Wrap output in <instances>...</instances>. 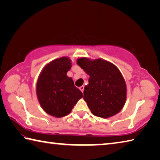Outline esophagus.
Instances as JSON below:
<instances>
[{
	"instance_id": "1",
	"label": "esophagus",
	"mask_w": 160,
	"mask_h": 160,
	"mask_svg": "<svg viewBox=\"0 0 160 160\" xmlns=\"http://www.w3.org/2000/svg\"><path fill=\"white\" fill-rule=\"evenodd\" d=\"M79 89L80 90V91L82 92H83V91H84V86H81V87H80Z\"/></svg>"
}]
</instances>
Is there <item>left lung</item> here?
Listing matches in <instances>:
<instances>
[{
    "label": "left lung",
    "mask_w": 160,
    "mask_h": 160,
    "mask_svg": "<svg viewBox=\"0 0 160 160\" xmlns=\"http://www.w3.org/2000/svg\"><path fill=\"white\" fill-rule=\"evenodd\" d=\"M77 63L90 75L83 99L91 112L107 118L120 112L125 104L126 86L117 68L102 59L90 61L81 58Z\"/></svg>",
    "instance_id": "8db88e82"
}]
</instances>
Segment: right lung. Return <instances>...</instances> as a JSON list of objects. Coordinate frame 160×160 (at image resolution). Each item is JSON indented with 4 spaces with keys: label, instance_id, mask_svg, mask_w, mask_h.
Segmentation results:
<instances>
[{
    "label": "right lung",
    "instance_id": "obj_1",
    "mask_svg": "<svg viewBox=\"0 0 160 160\" xmlns=\"http://www.w3.org/2000/svg\"><path fill=\"white\" fill-rule=\"evenodd\" d=\"M70 59L62 57L50 62L43 69L37 84L39 102L46 112L56 117L68 114L82 93L74 85L67 72Z\"/></svg>",
    "mask_w": 160,
    "mask_h": 160
}]
</instances>
